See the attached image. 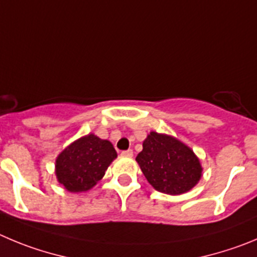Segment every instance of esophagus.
Here are the masks:
<instances>
[{
    "instance_id": "34e87169",
    "label": "esophagus",
    "mask_w": 257,
    "mask_h": 257,
    "mask_svg": "<svg viewBox=\"0 0 257 257\" xmlns=\"http://www.w3.org/2000/svg\"><path fill=\"white\" fill-rule=\"evenodd\" d=\"M121 156H125V157H132V156H133V151L132 150L121 151Z\"/></svg>"
}]
</instances>
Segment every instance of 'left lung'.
Here are the masks:
<instances>
[{"label":"left lung","instance_id":"8db88e82","mask_svg":"<svg viewBox=\"0 0 257 257\" xmlns=\"http://www.w3.org/2000/svg\"><path fill=\"white\" fill-rule=\"evenodd\" d=\"M136 161L156 190L171 195L189 191L201 176L200 162L188 146L156 132L146 138Z\"/></svg>","mask_w":257,"mask_h":257}]
</instances>
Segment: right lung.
<instances>
[{
	"label": "right lung",
	"mask_w": 257,
	"mask_h": 257,
	"mask_svg": "<svg viewBox=\"0 0 257 257\" xmlns=\"http://www.w3.org/2000/svg\"><path fill=\"white\" fill-rule=\"evenodd\" d=\"M116 151L109 141L88 134L72 143L57 157L56 175L68 191H87L102 179Z\"/></svg>",
	"instance_id": "obj_1"
}]
</instances>
